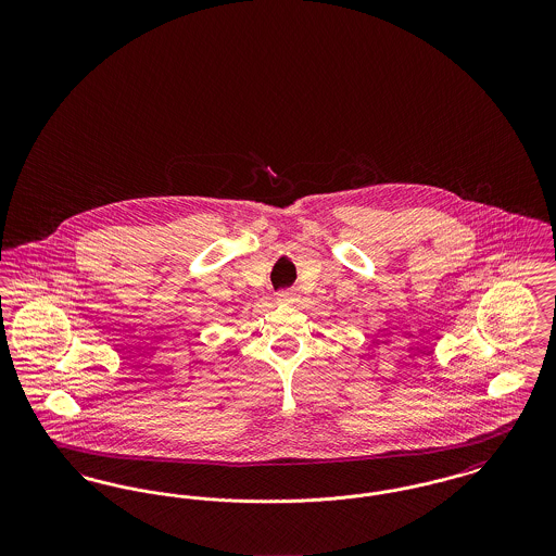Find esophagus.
<instances>
[{
  "mask_svg": "<svg viewBox=\"0 0 556 556\" xmlns=\"http://www.w3.org/2000/svg\"><path fill=\"white\" fill-rule=\"evenodd\" d=\"M298 300V293L293 290H283L279 291V302H283V304H293Z\"/></svg>",
  "mask_w": 556,
  "mask_h": 556,
  "instance_id": "34e87169",
  "label": "esophagus"
}]
</instances>
